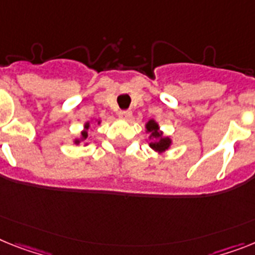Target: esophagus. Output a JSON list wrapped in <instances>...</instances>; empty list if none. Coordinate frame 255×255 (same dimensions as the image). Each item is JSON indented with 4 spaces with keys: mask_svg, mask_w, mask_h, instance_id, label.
I'll list each match as a JSON object with an SVG mask.
<instances>
[{
    "mask_svg": "<svg viewBox=\"0 0 255 255\" xmlns=\"http://www.w3.org/2000/svg\"><path fill=\"white\" fill-rule=\"evenodd\" d=\"M131 117H132V111L129 110L119 111V118H122V119H129Z\"/></svg>",
    "mask_w": 255,
    "mask_h": 255,
    "instance_id": "1",
    "label": "esophagus"
}]
</instances>
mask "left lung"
Here are the masks:
<instances>
[{"label": "left lung", "mask_w": 255, "mask_h": 255, "mask_svg": "<svg viewBox=\"0 0 255 255\" xmlns=\"http://www.w3.org/2000/svg\"><path fill=\"white\" fill-rule=\"evenodd\" d=\"M145 132L149 134V146L151 150L158 154H163L172 146V138L170 136H164L163 131H160V127L158 122L154 119H149L145 123Z\"/></svg>", "instance_id": "left-lung-1"}]
</instances>
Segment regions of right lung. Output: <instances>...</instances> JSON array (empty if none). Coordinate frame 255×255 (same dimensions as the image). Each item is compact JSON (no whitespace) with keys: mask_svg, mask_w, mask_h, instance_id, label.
<instances>
[{"mask_svg":"<svg viewBox=\"0 0 255 255\" xmlns=\"http://www.w3.org/2000/svg\"><path fill=\"white\" fill-rule=\"evenodd\" d=\"M92 122H93V119H92V121L85 122L84 126H83V131L80 132V136H79V137H75L74 140H72V144H74V145H80L81 142H84V146H87V145H88V142H87L88 132H89V129H91V123H92ZM96 123L101 124V121H100V119H96Z\"/></svg>","mask_w":255,"mask_h":255,"instance_id":"add662e5","label":"right lung"}]
</instances>
